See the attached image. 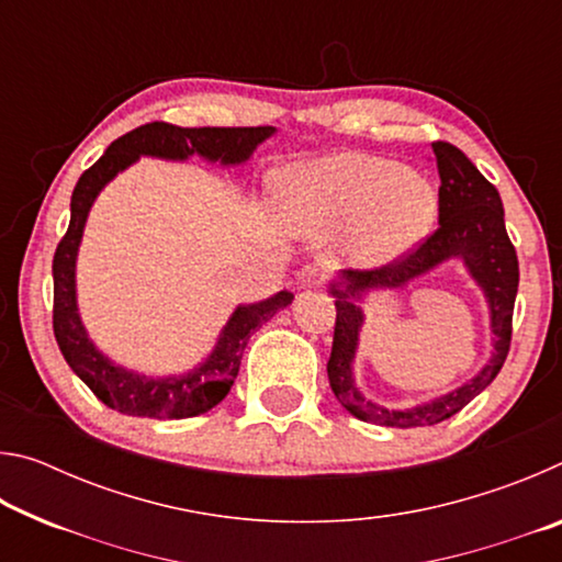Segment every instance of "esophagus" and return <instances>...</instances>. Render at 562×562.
Masks as SVG:
<instances>
[{
  "label": "esophagus",
  "instance_id": "1",
  "mask_svg": "<svg viewBox=\"0 0 562 562\" xmlns=\"http://www.w3.org/2000/svg\"><path fill=\"white\" fill-rule=\"evenodd\" d=\"M325 282V274H322L319 268H315V265H307V268H302L297 272V290H315L319 288V284Z\"/></svg>",
  "mask_w": 562,
  "mask_h": 562
}]
</instances>
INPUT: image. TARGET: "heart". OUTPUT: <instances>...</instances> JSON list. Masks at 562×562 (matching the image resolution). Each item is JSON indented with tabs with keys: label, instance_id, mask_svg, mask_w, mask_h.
Instances as JSON below:
<instances>
[{
	"label": "heart",
	"instance_id": "obj_1",
	"mask_svg": "<svg viewBox=\"0 0 562 562\" xmlns=\"http://www.w3.org/2000/svg\"><path fill=\"white\" fill-rule=\"evenodd\" d=\"M278 198L288 223L304 233L347 227V258L359 268L402 260L431 233L436 188L396 160L329 154L284 170Z\"/></svg>",
	"mask_w": 562,
	"mask_h": 562
}]
</instances>
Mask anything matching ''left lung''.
Returning a JSON list of instances; mask_svg holds the SVG:
<instances>
[{
    "label": "left lung",
    "instance_id": "obj_1",
    "mask_svg": "<svg viewBox=\"0 0 562 562\" xmlns=\"http://www.w3.org/2000/svg\"><path fill=\"white\" fill-rule=\"evenodd\" d=\"M431 148L441 178L439 231L402 262L372 272L339 270L329 280V294L335 297L337 307L335 341H331V357L327 361L331 392L359 422L396 426V429L431 426L459 414L496 379L508 357L513 304L518 294V258L516 247L508 240L498 190L481 176V170L465 158L463 150L443 140L431 144ZM451 259L464 265L487 297L494 341L492 359L463 385L426 403L404 409H386L372 403L360 394L353 379V359L366 318V297L376 291H401Z\"/></svg>",
    "mask_w": 562,
    "mask_h": 562
}]
</instances>
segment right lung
<instances>
[{"mask_svg": "<svg viewBox=\"0 0 562 562\" xmlns=\"http://www.w3.org/2000/svg\"><path fill=\"white\" fill-rule=\"evenodd\" d=\"M274 136L272 126L258 128H180L156 121L126 133L106 148L97 164L79 178L71 193V221L56 247L54 274V335L66 364L113 412L148 418H190L211 412L231 392L240 372V359L252 331L272 315L290 307L294 294L282 290L272 297L237 304L203 361L193 369L166 376H150L116 364L93 345L83 325L76 297V260L89 213L101 190L138 158H158L186 164L203 158L221 168H243L260 144Z\"/></svg>", "mask_w": 562, "mask_h": 562, "instance_id": "add662e5", "label": "right lung"}]
</instances>
